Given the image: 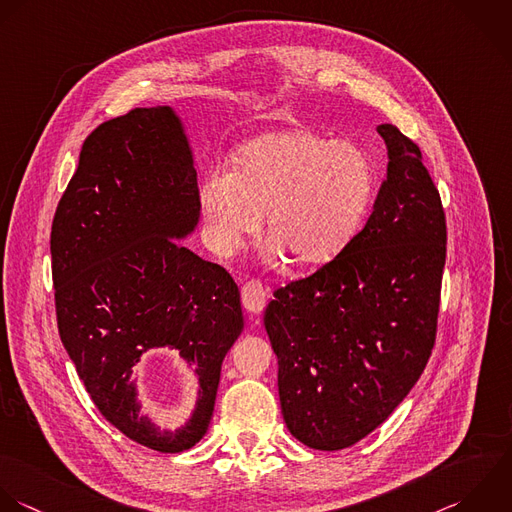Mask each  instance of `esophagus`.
<instances>
[{
  "label": "esophagus",
  "instance_id": "34e87169",
  "mask_svg": "<svg viewBox=\"0 0 512 512\" xmlns=\"http://www.w3.org/2000/svg\"><path fill=\"white\" fill-rule=\"evenodd\" d=\"M267 297H269V293H267V289H265L259 281H249V283H245L243 289H241L243 307H245L249 313H253V315H259V313L265 309Z\"/></svg>",
  "mask_w": 512,
  "mask_h": 512
}]
</instances>
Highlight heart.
<instances>
[{
  "instance_id": "1",
  "label": "heart",
  "mask_w": 512,
  "mask_h": 512,
  "mask_svg": "<svg viewBox=\"0 0 512 512\" xmlns=\"http://www.w3.org/2000/svg\"><path fill=\"white\" fill-rule=\"evenodd\" d=\"M375 165L351 141L289 127L243 143L233 171L213 169L199 183V211L211 247L235 253L263 223L275 251L321 267L355 237L373 199Z\"/></svg>"
}]
</instances>
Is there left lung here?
<instances>
[{
	"label": "left lung",
	"mask_w": 512,
	"mask_h": 512,
	"mask_svg": "<svg viewBox=\"0 0 512 512\" xmlns=\"http://www.w3.org/2000/svg\"><path fill=\"white\" fill-rule=\"evenodd\" d=\"M377 131L389 163L365 227L317 273L275 291L263 317L285 425L317 451L383 425L435 345L445 211L421 149L391 123Z\"/></svg>",
	"instance_id": "obj_1"
}]
</instances>
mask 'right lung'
Wrapping results in <instances>:
<instances>
[{
  "mask_svg": "<svg viewBox=\"0 0 512 512\" xmlns=\"http://www.w3.org/2000/svg\"><path fill=\"white\" fill-rule=\"evenodd\" d=\"M197 193L179 111L137 107L85 139L51 227L61 343L99 413L159 453L203 439L223 359L243 331L231 275L181 243L199 223ZM153 350L175 352L198 385L177 430L140 411L136 367Z\"/></svg>",
  "mask_w": 512,
  "mask_h": 512,
  "instance_id": "add662e5",
  "label": "right lung"
}]
</instances>
